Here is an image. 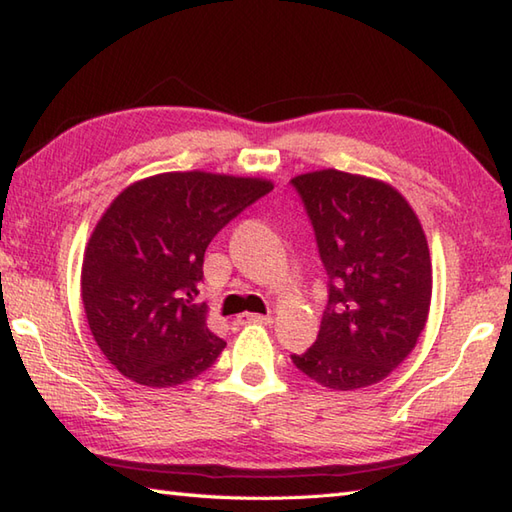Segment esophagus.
<instances>
[{"instance_id":"obj_1","label":"esophagus","mask_w":512,"mask_h":512,"mask_svg":"<svg viewBox=\"0 0 512 512\" xmlns=\"http://www.w3.org/2000/svg\"><path fill=\"white\" fill-rule=\"evenodd\" d=\"M239 323H262V325H270L273 323V317L270 314H257V312H244L237 317Z\"/></svg>"}]
</instances>
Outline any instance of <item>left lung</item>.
<instances>
[{
    "label": "left lung",
    "instance_id": "8db88e82",
    "mask_svg": "<svg viewBox=\"0 0 512 512\" xmlns=\"http://www.w3.org/2000/svg\"><path fill=\"white\" fill-rule=\"evenodd\" d=\"M330 277L317 341L292 354L303 374L352 391L387 378L429 319L433 270L416 211L391 184L339 169L292 178Z\"/></svg>",
    "mask_w": 512,
    "mask_h": 512
}]
</instances>
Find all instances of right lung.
<instances>
[{
  "mask_svg": "<svg viewBox=\"0 0 512 512\" xmlns=\"http://www.w3.org/2000/svg\"><path fill=\"white\" fill-rule=\"evenodd\" d=\"M275 184L211 171L136 180L96 222L81 266L90 332L118 372L145 387L200 376L226 341L195 303L206 246Z\"/></svg>",
  "mask_w": 512,
  "mask_h": 512,
  "instance_id": "1",
  "label": "right lung"
}]
</instances>
